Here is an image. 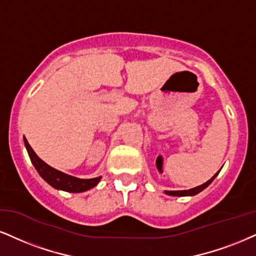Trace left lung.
Instances as JSON below:
<instances>
[{
	"instance_id": "left-lung-1",
	"label": "left lung",
	"mask_w": 256,
	"mask_h": 256,
	"mask_svg": "<svg viewBox=\"0 0 256 256\" xmlns=\"http://www.w3.org/2000/svg\"><path fill=\"white\" fill-rule=\"evenodd\" d=\"M218 173H220V171L217 172L216 174L212 178L210 179V180H208L206 182H204L203 185L197 186V188H190V190H184V191H165V194H168V196H178V197H184V196H194V194H200V191H203L205 188H208V186H209V185L211 184V182H212L214 179L216 178V176H217V174H218Z\"/></svg>"
}]
</instances>
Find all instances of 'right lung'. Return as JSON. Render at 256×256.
I'll return each instance as SVG.
<instances>
[{"mask_svg": "<svg viewBox=\"0 0 256 256\" xmlns=\"http://www.w3.org/2000/svg\"><path fill=\"white\" fill-rule=\"evenodd\" d=\"M24 140V146L27 148L28 156L30 158V162L33 164L38 173L41 176L44 180L48 182L50 185L53 186L54 188L58 190L68 191V192H84L86 190H90L94 186L98 184L100 180V176L92 179H80L76 176L65 174L58 170L53 168V167L48 166L46 162H44L39 156H36V152L32 150L30 144L27 142L26 138Z\"/></svg>", "mask_w": 256, "mask_h": 256, "instance_id": "right-lung-1", "label": "right lung"}]
</instances>
